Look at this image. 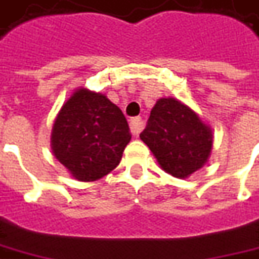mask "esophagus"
Masks as SVG:
<instances>
[{"label": "esophagus", "instance_id": "esophagus-1", "mask_svg": "<svg viewBox=\"0 0 259 259\" xmlns=\"http://www.w3.org/2000/svg\"><path fill=\"white\" fill-rule=\"evenodd\" d=\"M142 126H144V122H142V119L140 117H135L130 121V130H131V133L134 135H138L141 133Z\"/></svg>", "mask_w": 259, "mask_h": 259}]
</instances>
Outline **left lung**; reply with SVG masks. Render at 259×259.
Here are the masks:
<instances>
[{
    "instance_id": "8db88e82",
    "label": "left lung",
    "mask_w": 259,
    "mask_h": 259,
    "mask_svg": "<svg viewBox=\"0 0 259 259\" xmlns=\"http://www.w3.org/2000/svg\"><path fill=\"white\" fill-rule=\"evenodd\" d=\"M140 138L159 166L175 178H188L205 165L214 135L194 109L177 98H159Z\"/></svg>"
}]
</instances>
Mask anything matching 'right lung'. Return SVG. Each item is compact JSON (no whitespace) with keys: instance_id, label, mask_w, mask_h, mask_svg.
<instances>
[{"instance_id":"1","label":"right lung","mask_w":259,"mask_h":259,"mask_svg":"<svg viewBox=\"0 0 259 259\" xmlns=\"http://www.w3.org/2000/svg\"><path fill=\"white\" fill-rule=\"evenodd\" d=\"M130 140L122 111L104 94L78 88L54 121L51 150L72 178L91 182L117 168Z\"/></svg>"}]
</instances>
